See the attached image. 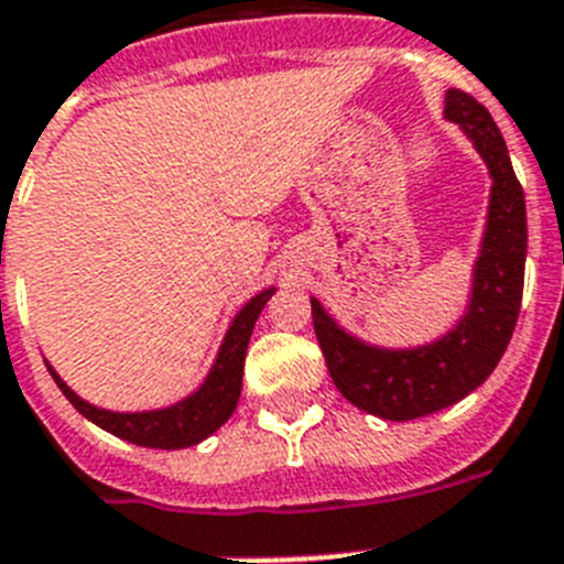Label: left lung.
Segmentation results:
<instances>
[{"mask_svg":"<svg viewBox=\"0 0 564 564\" xmlns=\"http://www.w3.org/2000/svg\"><path fill=\"white\" fill-rule=\"evenodd\" d=\"M443 119L463 130L491 178L486 229L459 321L434 340L394 349L343 329L312 297L315 335L337 391L357 409L394 423L448 409L486 383L511 343L525 283V195L513 175L506 139L491 112L454 87L445 90Z\"/></svg>","mask_w":564,"mask_h":564,"instance_id":"1","label":"left lung"}]
</instances>
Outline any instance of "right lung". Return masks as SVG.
I'll return each instance as SVG.
<instances>
[{"mask_svg": "<svg viewBox=\"0 0 564 564\" xmlns=\"http://www.w3.org/2000/svg\"><path fill=\"white\" fill-rule=\"evenodd\" d=\"M275 295V286L261 289L258 295L249 297L243 303L238 315L229 323L227 335H224L218 355H215L213 366H209L204 383L195 391H189L187 398H181L178 403L161 405V409H147V411H112L99 409V405L87 403L85 398H78L76 391L58 377V371L47 364L53 380L62 389L73 409L96 423L99 429L110 431L116 437L127 440V443L144 445V448H189L198 445L200 440H207L209 434L221 429L229 417H232L238 398H241V383H243V360H247V346L252 337L254 321L267 306L269 297Z\"/></svg>", "mask_w": 564, "mask_h": 564, "instance_id": "right-lung-1", "label": "right lung"}]
</instances>
